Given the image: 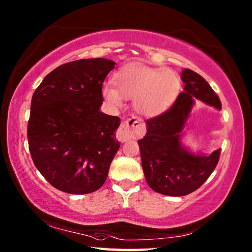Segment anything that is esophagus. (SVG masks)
<instances>
[{"label":"esophagus","mask_w":252,"mask_h":252,"mask_svg":"<svg viewBox=\"0 0 252 252\" xmlns=\"http://www.w3.org/2000/svg\"><path fill=\"white\" fill-rule=\"evenodd\" d=\"M143 132V122L139 118L132 117L129 120L122 123L119 127L116 136L120 142H126L127 140L134 139L139 136Z\"/></svg>","instance_id":"1"}]
</instances>
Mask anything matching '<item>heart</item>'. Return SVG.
Here are the masks:
<instances>
[{
    "label": "heart",
    "mask_w": 252,
    "mask_h": 252,
    "mask_svg": "<svg viewBox=\"0 0 252 252\" xmlns=\"http://www.w3.org/2000/svg\"><path fill=\"white\" fill-rule=\"evenodd\" d=\"M113 84L104 85L102 94L112 106L121 107L123 98L133 99L136 112L144 117H157L175 101L181 90L176 71L153 68L139 63L122 66L113 75Z\"/></svg>",
    "instance_id": "heart-1"
}]
</instances>
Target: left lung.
Wrapping results in <instances>:
<instances>
[{"label": "left lung", "instance_id": "left-lung-1", "mask_svg": "<svg viewBox=\"0 0 252 252\" xmlns=\"http://www.w3.org/2000/svg\"><path fill=\"white\" fill-rule=\"evenodd\" d=\"M182 80L184 90L173 107L146 121V134L138 141L146 183L154 191L167 196H185L202 186L214 172L221 151L194 153L182 143L196 100L221 109L218 95L202 76L184 69Z\"/></svg>", "mask_w": 252, "mask_h": 252}]
</instances>
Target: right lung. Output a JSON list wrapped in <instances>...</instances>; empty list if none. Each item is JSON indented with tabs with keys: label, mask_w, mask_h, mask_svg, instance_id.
Returning <instances> with one entry per match:
<instances>
[{
	"label": "right lung",
	"mask_w": 252,
	"mask_h": 252,
	"mask_svg": "<svg viewBox=\"0 0 252 252\" xmlns=\"http://www.w3.org/2000/svg\"><path fill=\"white\" fill-rule=\"evenodd\" d=\"M116 63L89 58L57 67L32 98L27 139L32 158L55 189L89 194L101 187L120 148V118L100 111L102 85Z\"/></svg>",
	"instance_id": "1"
}]
</instances>
